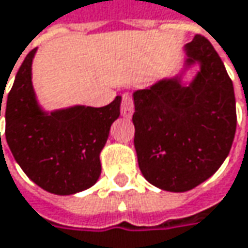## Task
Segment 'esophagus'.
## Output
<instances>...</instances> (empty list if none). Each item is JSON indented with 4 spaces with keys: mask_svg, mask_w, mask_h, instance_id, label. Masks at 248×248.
Segmentation results:
<instances>
[{
    "mask_svg": "<svg viewBox=\"0 0 248 248\" xmlns=\"http://www.w3.org/2000/svg\"><path fill=\"white\" fill-rule=\"evenodd\" d=\"M135 112V105H133V99L129 93H124L122 96V103H121V113L124 118H132Z\"/></svg>",
    "mask_w": 248,
    "mask_h": 248,
    "instance_id": "1",
    "label": "esophagus"
}]
</instances>
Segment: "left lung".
Returning a JSON list of instances; mask_svg holds the SVG:
<instances>
[{
    "mask_svg": "<svg viewBox=\"0 0 248 248\" xmlns=\"http://www.w3.org/2000/svg\"><path fill=\"white\" fill-rule=\"evenodd\" d=\"M186 63H200L189 86L162 79L133 93L135 149L153 186L187 191L207 180L227 157L237 115L233 82L213 45L196 35L185 46Z\"/></svg>",
    "mask_w": 248,
    "mask_h": 248,
    "instance_id": "8db88e82",
    "label": "left lung"
}]
</instances>
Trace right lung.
Listing matches in <instances>:
<instances>
[{"label":"right lung","instance_id":"obj_1","mask_svg":"<svg viewBox=\"0 0 248 248\" xmlns=\"http://www.w3.org/2000/svg\"><path fill=\"white\" fill-rule=\"evenodd\" d=\"M35 52L25 57L8 93L7 143L24 173L44 190L61 196L86 190L101 176L99 155L121 115V96L103 108L78 105L44 112L31 77Z\"/></svg>","mask_w":248,"mask_h":248}]
</instances>
